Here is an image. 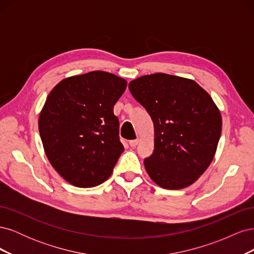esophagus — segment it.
<instances>
[{
    "instance_id": "esophagus-1",
    "label": "esophagus",
    "mask_w": 254,
    "mask_h": 254,
    "mask_svg": "<svg viewBox=\"0 0 254 254\" xmlns=\"http://www.w3.org/2000/svg\"><path fill=\"white\" fill-rule=\"evenodd\" d=\"M139 142H140V139H135V140H131V141H129V145L131 146V147H135V146L139 144Z\"/></svg>"
}]
</instances>
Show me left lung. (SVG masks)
<instances>
[{
	"instance_id": "obj_1",
	"label": "left lung",
	"mask_w": 254,
	"mask_h": 254,
	"mask_svg": "<svg viewBox=\"0 0 254 254\" xmlns=\"http://www.w3.org/2000/svg\"><path fill=\"white\" fill-rule=\"evenodd\" d=\"M155 128V150L145 159L151 180L167 190L193 184L210 166L221 133V114L193 79L155 73L129 82Z\"/></svg>"
}]
</instances>
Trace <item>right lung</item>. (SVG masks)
Segmentation results:
<instances>
[{"label":"right lung","mask_w":254,"mask_h":254,"mask_svg":"<svg viewBox=\"0 0 254 254\" xmlns=\"http://www.w3.org/2000/svg\"><path fill=\"white\" fill-rule=\"evenodd\" d=\"M127 81L93 71L58 82L39 115V133L50 163L77 188H93L111 176L124 146L113 107Z\"/></svg>","instance_id":"add662e5"}]
</instances>
